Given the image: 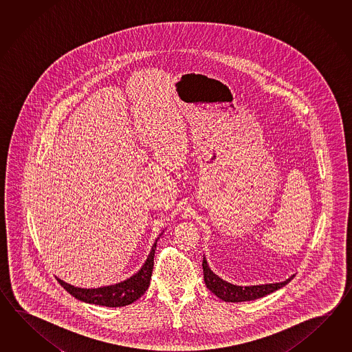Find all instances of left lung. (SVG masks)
I'll use <instances>...</instances> for the list:
<instances>
[{
    "mask_svg": "<svg viewBox=\"0 0 352 352\" xmlns=\"http://www.w3.org/2000/svg\"><path fill=\"white\" fill-rule=\"evenodd\" d=\"M202 270H204V280L209 291L214 293L217 297L225 302H247L254 299L262 298L270 293L276 292L279 288L285 287L292 280L294 274L279 283H265L256 285H236L226 282L224 279L217 276L210 270L208 261L204 255L202 259Z\"/></svg>",
    "mask_w": 352,
    "mask_h": 352,
    "instance_id": "1",
    "label": "left lung"
}]
</instances>
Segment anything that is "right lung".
Returning <instances> with one entry per match:
<instances>
[{
  "mask_svg": "<svg viewBox=\"0 0 352 352\" xmlns=\"http://www.w3.org/2000/svg\"><path fill=\"white\" fill-rule=\"evenodd\" d=\"M164 232L160 234V236ZM155 240L151 248L150 254L146 262L143 263L141 270L135 273L132 277L127 278L116 285H104L99 288H80L65 283L58 278V282L64 287L67 292L73 297L85 303L105 307H123L133 303L135 300L142 297L150 285L151 276L153 270V258L156 252L158 239Z\"/></svg>",
  "mask_w": 352,
  "mask_h": 352,
  "instance_id": "1",
  "label": "right lung"
}]
</instances>
